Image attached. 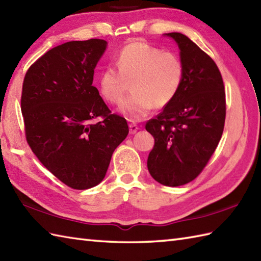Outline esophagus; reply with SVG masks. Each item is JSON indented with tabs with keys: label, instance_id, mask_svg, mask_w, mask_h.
Returning a JSON list of instances; mask_svg holds the SVG:
<instances>
[{
	"label": "esophagus",
	"instance_id": "1",
	"mask_svg": "<svg viewBox=\"0 0 261 261\" xmlns=\"http://www.w3.org/2000/svg\"><path fill=\"white\" fill-rule=\"evenodd\" d=\"M138 129H139V127H138L137 124H135V123H130V124H129V132H130V135H135L136 132L138 131Z\"/></svg>",
	"mask_w": 261,
	"mask_h": 261
}]
</instances>
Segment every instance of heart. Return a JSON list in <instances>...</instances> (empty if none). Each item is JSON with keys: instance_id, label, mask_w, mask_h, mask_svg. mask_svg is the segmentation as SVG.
Here are the masks:
<instances>
[{"instance_id": "obj_1", "label": "heart", "mask_w": 261, "mask_h": 261, "mask_svg": "<svg viewBox=\"0 0 261 261\" xmlns=\"http://www.w3.org/2000/svg\"><path fill=\"white\" fill-rule=\"evenodd\" d=\"M114 66H105L98 88L111 104H120L131 82L132 93L121 107L130 120H141L153 108L163 109L174 101L185 80V65L178 55L164 51L142 40L120 49Z\"/></svg>"}]
</instances>
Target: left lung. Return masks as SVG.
<instances>
[{
    "instance_id": "1",
    "label": "left lung",
    "mask_w": 261,
    "mask_h": 261,
    "mask_svg": "<svg viewBox=\"0 0 261 261\" xmlns=\"http://www.w3.org/2000/svg\"><path fill=\"white\" fill-rule=\"evenodd\" d=\"M175 39L185 65L178 95L146 123L154 138L148 157L152 178L165 186H181L202 173L222 137L225 91L218 66L195 42L179 32Z\"/></svg>"
}]
</instances>
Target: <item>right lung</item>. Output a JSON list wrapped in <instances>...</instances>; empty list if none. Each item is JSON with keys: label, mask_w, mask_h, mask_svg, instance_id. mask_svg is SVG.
Listing matches in <instances>:
<instances>
[{"label": "right lung", "mask_w": 261, "mask_h": 261, "mask_svg": "<svg viewBox=\"0 0 261 261\" xmlns=\"http://www.w3.org/2000/svg\"><path fill=\"white\" fill-rule=\"evenodd\" d=\"M107 41H69L48 50L27 70L21 111L28 145L45 167L74 190L104 178L123 141L126 120L112 113L93 86Z\"/></svg>", "instance_id": "right-lung-1"}]
</instances>
